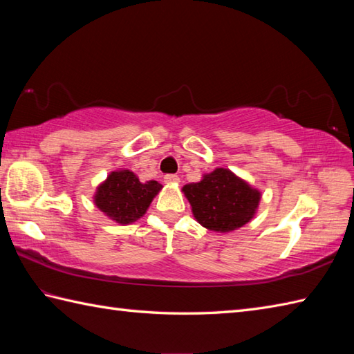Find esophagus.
I'll use <instances>...</instances> for the list:
<instances>
[{"label":"esophagus","instance_id":"34e87169","mask_svg":"<svg viewBox=\"0 0 354 354\" xmlns=\"http://www.w3.org/2000/svg\"><path fill=\"white\" fill-rule=\"evenodd\" d=\"M164 183H167V184H178V183H179V176H178V175H165V176H164Z\"/></svg>","mask_w":354,"mask_h":354}]
</instances>
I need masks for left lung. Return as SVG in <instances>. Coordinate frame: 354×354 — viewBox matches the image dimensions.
Instances as JSON below:
<instances>
[{
	"mask_svg": "<svg viewBox=\"0 0 354 354\" xmlns=\"http://www.w3.org/2000/svg\"><path fill=\"white\" fill-rule=\"evenodd\" d=\"M192 212L202 227L209 231L230 232L250 222L260 202V192L228 169H216L202 181L183 189Z\"/></svg>",
	"mask_w": 354,
	"mask_h": 354,
	"instance_id": "8db88e82",
	"label": "left lung"
}]
</instances>
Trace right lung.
Wrapping results in <instances>:
<instances>
[{"mask_svg": "<svg viewBox=\"0 0 354 354\" xmlns=\"http://www.w3.org/2000/svg\"><path fill=\"white\" fill-rule=\"evenodd\" d=\"M161 189L162 185L156 181L140 183L131 170H117L99 185L94 202L109 219L127 225L138 221L147 212L150 202Z\"/></svg>", "mask_w": 354, "mask_h": 354, "instance_id": "add662e5", "label": "right lung"}]
</instances>
